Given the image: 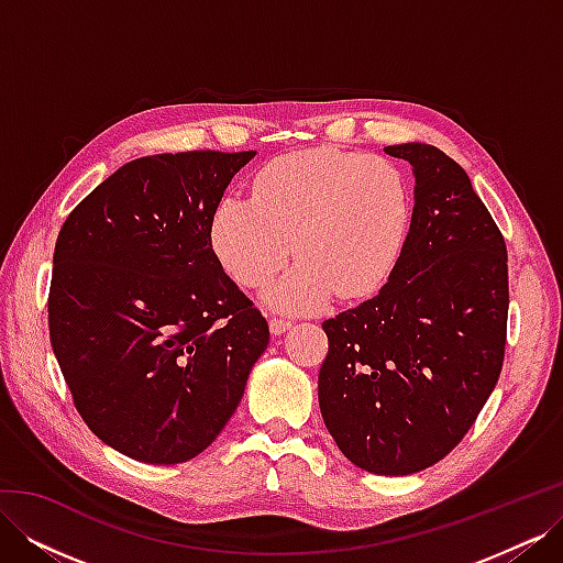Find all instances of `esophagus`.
Here are the masks:
<instances>
[{
    "label": "esophagus",
    "instance_id": "34e87169",
    "mask_svg": "<svg viewBox=\"0 0 563 563\" xmlns=\"http://www.w3.org/2000/svg\"><path fill=\"white\" fill-rule=\"evenodd\" d=\"M288 329H291V319H286V317H272L269 319V331L275 333V335H279V333H284Z\"/></svg>",
    "mask_w": 563,
    "mask_h": 563
}]
</instances>
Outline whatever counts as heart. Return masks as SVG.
I'll return each instance as SVG.
<instances>
[{
	"label": "heart",
	"mask_w": 563,
	"mask_h": 563,
	"mask_svg": "<svg viewBox=\"0 0 563 563\" xmlns=\"http://www.w3.org/2000/svg\"><path fill=\"white\" fill-rule=\"evenodd\" d=\"M411 220V183L395 162L312 147L269 162L255 176L251 197L220 199L211 242L246 288L265 286L294 249L298 263L267 288V300L312 310L333 294L354 300L380 288L406 246Z\"/></svg>",
	"instance_id": "b5f03b06"
}]
</instances>
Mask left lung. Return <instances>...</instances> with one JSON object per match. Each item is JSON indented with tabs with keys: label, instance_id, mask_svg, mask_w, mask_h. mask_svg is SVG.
Here are the masks:
<instances>
[{
	"label": "left lung",
	"instance_id": "1",
	"mask_svg": "<svg viewBox=\"0 0 563 563\" xmlns=\"http://www.w3.org/2000/svg\"><path fill=\"white\" fill-rule=\"evenodd\" d=\"M413 166V220L378 296L321 323V418L373 474L439 463L496 387L507 340V249L463 172L434 145H387Z\"/></svg>",
	"mask_w": 563,
	"mask_h": 563
}]
</instances>
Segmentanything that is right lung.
Here are the masks:
<instances>
[{
    "label": "right lung",
    "mask_w": 563,
    "mask_h": 563,
    "mask_svg": "<svg viewBox=\"0 0 563 563\" xmlns=\"http://www.w3.org/2000/svg\"><path fill=\"white\" fill-rule=\"evenodd\" d=\"M253 157L133 159L58 232L51 347L89 430L141 463L176 465L211 446L267 350L265 317L211 244L218 201Z\"/></svg>",
    "instance_id": "right-lung-1"
}]
</instances>
